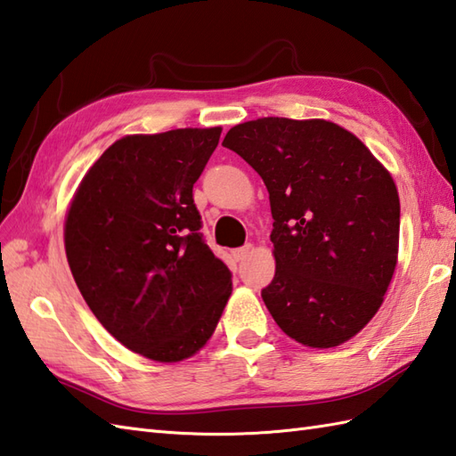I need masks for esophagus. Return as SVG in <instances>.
Returning <instances> with one entry per match:
<instances>
[{
    "label": "esophagus",
    "instance_id": "obj_1",
    "mask_svg": "<svg viewBox=\"0 0 456 456\" xmlns=\"http://www.w3.org/2000/svg\"><path fill=\"white\" fill-rule=\"evenodd\" d=\"M250 250H253V245H245V247H239L233 250V258L235 260H243L250 255Z\"/></svg>",
    "mask_w": 456,
    "mask_h": 456
}]
</instances>
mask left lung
I'll return each mask as SVG.
<instances>
[{"mask_svg":"<svg viewBox=\"0 0 456 456\" xmlns=\"http://www.w3.org/2000/svg\"><path fill=\"white\" fill-rule=\"evenodd\" d=\"M223 147L258 172L270 196V315L305 346L348 341L382 305L395 270L400 198L390 172L325 119L247 121Z\"/></svg>","mask_w":456,"mask_h":456,"instance_id":"left-lung-1","label":"left lung"}]
</instances>
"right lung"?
<instances>
[{"label": "right lung", "mask_w": 456, "mask_h": 456, "mask_svg": "<svg viewBox=\"0 0 456 456\" xmlns=\"http://www.w3.org/2000/svg\"><path fill=\"white\" fill-rule=\"evenodd\" d=\"M221 127L129 134L86 174L64 225L80 294L121 345L159 362L196 354L231 296L201 235L193 183Z\"/></svg>", "instance_id": "1"}]
</instances>
